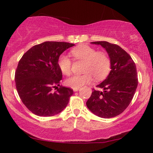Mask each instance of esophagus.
Listing matches in <instances>:
<instances>
[{"label":"esophagus","instance_id":"1","mask_svg":"<svg viewBox=\"0 0 153 153\" xmlns=\"http://www.w3.org/2000/svg\"><path fill=\"white\" fill-rule=\"evenodd\" d=\"M79 90V88H73V91H74V92H76V91H78Z\"/></svg>","mask_w":153,"mask_h":153}]
</instances>
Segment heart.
Masks as SVG:
<instances>
[{
  "instance_id": "b5f03b06",
  "label": "heart",
  "mask_w": 153,
  "mask_h": 153,
  "mask_svg": "<svg viewBox=\"0 0 153 153\" xmlns=\"http://www.w3.org/2000/svg\"><path fill=\"white\" fill-rule=\"evenodd\" d=\"M71 55L76 60L84 61L83 68V74H76L67 79L65 85L72 88H79L92 81H100L107 76L111 68V60L104 52H97L88 45H81L73 49ZM58 65L65 75L72 72V60L66 56H60Z\"/></svg>"
}]
</instances>
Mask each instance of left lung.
Masks as SVG:
<instances>
[{"instance_id": "1", "label": "left lung", "mask_w": 153, "mask_h": 153, "mask_svg": "<svg viewBox=\"0 0 153 153\" xmlns=\"http://www.w3.org/2000/svg\"><path fill=\"white\" fill-rule=\"evenodd\" d=\"M91 44L106 49L111 70L105 80L97 85L103 91L93 88L86 106L100 118H113L124 111L132 100L138 85L137 68L131 56L118 45L105 41Z\"/></svg>"}]
</instances>
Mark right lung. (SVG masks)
<instances>
[{
	"instance_id": "obj_1",
	"label": "right lung",
	"mask_w": 153,
	"mask_h": 153,
	"mask_svg": "<svg viewBox=\"0 0 153 153\" xmlns=\"http://www.w3.org/2000/svg\"><path fill=\"white\" fill-rule=\"evenodd\" d=\"M74 44L45 42L33 46L19 62L15 83L20 99L28 110L39 116H53L68 105L73 90L60 86L62 72L58 65L60 56Z\"/></svg>"
}]
</instances>
